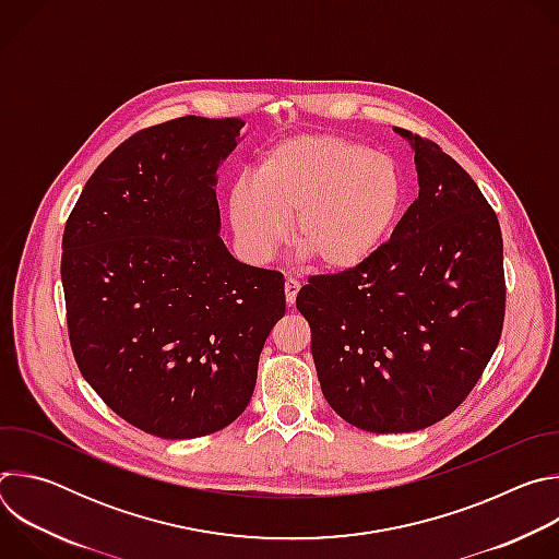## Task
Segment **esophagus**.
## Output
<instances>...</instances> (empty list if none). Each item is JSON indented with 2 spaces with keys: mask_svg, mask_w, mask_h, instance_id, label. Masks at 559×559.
<instances>
[{
  "mask_svg": "<svg viewBox=\"0 0 559 559\" xmlns=\"http://www.w3.org/2000/svg\"><path fill=\"white\" fill-rule=\"evenodd\" d=\"M298 289H300V283H298L296 278H287V281H285V300H287L289 307L296 302Z\"/></svg>",
  "mask_w": 559,
  "mask_h": 559,
  "instance_id": "34e87169",
  "label": "esophagus"
}]
</instances>
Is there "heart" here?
I'll use <instances>...</instances> for the list:
<instances>
[{
	"label": "heart",
	"mask_w": 559,
	"mask_h": 559,
	"mask_svg": "<svg viewBox=\"0 0 559 559\" xmlns=\"http://www.w3.org/2000/svg\"><path fill=\"white\" fill-rule=\"evenodd\" d=\"M403 177L389 156L336 134H298L272 145L250 181L227 192V214L241 250L267 261L292 221L294 246L323 272L367 263L403 205Z\"/></svg>",
	"instance_id": "1"
}]
</instances>
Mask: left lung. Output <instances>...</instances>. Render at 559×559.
I'll return each instance as SVG.
<instances>
[{"mask_svg": "<svg viewBox=\"0 0 559 559\" xmlns=\"http://www.w3.org/2000/svg\"><path fill=\"white\" fill-rule=\"evenodd\" d=\"M416 152L418 199L360 267L311 276L296 307L330 407L371 433H409L455 412L504 325L502 231L480 188L442 147Z\"/></svg>", "mask_w": 559, "mask_h": 559, "instance_id": "8db88e82", "label": "left lung"}]
</instances>
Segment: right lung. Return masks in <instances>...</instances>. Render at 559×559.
Masks as SVG:
<instances>
[{
	"mask_svg": "<svg viewBox=\"0 0 559 559\" xmlns=\"http://www.w3.org/2000/svg\"><path fill=\"white\" fill-rule=\"evenodd\" d=\"M241 119L179 117L115 147L61 241L70 347L102 401L166 440L225 429L250 405L285 313L281 272L221 241L216 168Z\"/></svg>",
	"mask_w": 559,
	"mask_h": 559,
	"instance_id": "right-lung-1",
	"label": "right lung"
}]
</instances>
